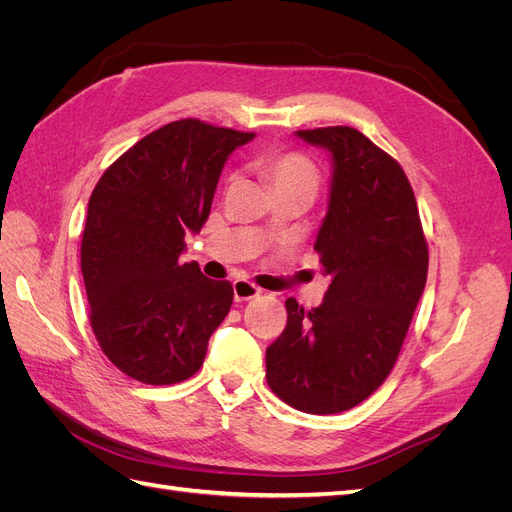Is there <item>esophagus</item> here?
I'll return each instance as SVG.
<instances>
[{
	"label": "esophagus",
	"mask_w": 512,
	"mask_h": 512,
	"mask_svg": "<svg viewBox=\"0 0 512 512\" xmlns=\"http://www.w3.org/2000/svg\"><path fill=\"white\" fill-rule=\"evenodd\" d=\"M232 290H235V301H250L260 297V288L247 280H235L232 282Z\"/></svg>",
	"instance_id": "esophagus-1"
}]
</instances>
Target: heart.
Instances as JSON below:
<instances>
[{
  "instance_id": "heart-1",
  "label": "heart",
  "mask_w": 512,
  "mask_h": 512,
  "mask_svg": "<svg viewBox=\"0 0 512 512\" xmlns=\"http://www.w3.org/2000/svg\"><path fill=\"white\" fill-rule=\"evenodd\" d=\"M260 170L273 183L277 194L307 192L316 196L320 188V168L314 158L299 149H277L260 158Z\"/></svg>"
}]
</instances>
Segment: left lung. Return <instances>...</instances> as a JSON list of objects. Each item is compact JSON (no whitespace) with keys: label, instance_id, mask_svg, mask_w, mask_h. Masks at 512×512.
Returning <instances> with one entry per match:
<instances>
[{"label":"left lung","instance_id":"8db88e82","mask_svg":"<svg viewBox=\"0 0 512 512\" xmlns=\"http://www.w3.org/2000/svg\"><path fill=\"white\" fill-rule=\"evenodd\" d=\"M297 136L333 156L329 211L314 245L331 284L320 307L286 301V329L267 348V384L301 412L337 414L391 374L427 282L429 250L395 158L348 126Z\"/></svg>","mask_w":512,"mask_h":512}]
</instances>
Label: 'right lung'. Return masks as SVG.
Instances as JSON below:
<instances>
[{
	"label": "right lung",
	"instance_id": "1",
	"mask_svg": "<svg viewBox=\"0 0 512 512\" xmlns=\"http://www.w3.org/2000/svg\"><path fill=\"white\" fill-rule=\"evenodd\" d=\"M254 132L170 121L104 170L89 198L81 271L102 352L145 384L192 378L232 305V284L181 262L209 218L226 158Z\"/></svg>",
	"mask_w": 512,
	"mask_h": 512
}]
</instances>
